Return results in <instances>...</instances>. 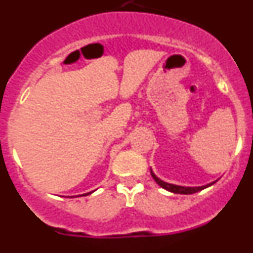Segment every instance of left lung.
Segmentation results:
<instances>
[{"instance_id":"1","label":"left lung","mask_w":253,"mask_h":253,"mask_svg":"<svg viewBox=\"0 0 253 253\" xmlns=\"http://www.w3.org/2000/svg\"><path fill=\"white\" fill-rule=\"evenodd\" d=\"M151 175H152V177L154 178V181H156V182H157L161 187H163L165 190H167V191H171V193H175V194H185V195H190V194H195V193H198V191H202V190L207 189V187L211 186V185L214 184V182H211V184L204 185V186H196V187L178 186V185L169 184V182H165V181H162L161 178H158L157 176L154 175L153 172H152V169H151Z\"/></svg>"}]
</instances>
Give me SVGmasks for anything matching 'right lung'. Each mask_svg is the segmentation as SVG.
<instances>
[{
	"mask_svg": "<svg viewBox=\"0 0 253 253\" xmlns=\"http://www.w3.org/2000/svg\"><path fill=\"white\" fill-rule=\"evenodd\" d=\"M88 194H91V193H87V194H84V195H82V196H86V195H88Z\"/></svg>",
	"mask_w": 253,
	"mask_h": 253,
	"instance_id": "1",
	"label": "right lung"
}]
</instances>
